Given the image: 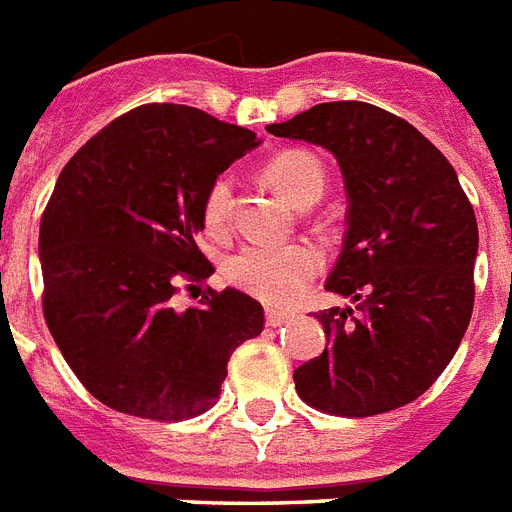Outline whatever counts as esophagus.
<instances>
[{"label": "esophagus", "instance_id": "obj_1", "mask_svg": "<svg viewBox=\"0 0 512 512\" xmlns=\"http://www.w3.org/2000/svg\"><path fill=\"white\" fill-rule=\"evenodd\" d=\"M288 319H291L288 311H278V309L265 311V322H268V327H281V324H286Z\"/></svg>", "mask_w": 512, "mask_h": 512}]
</instances>
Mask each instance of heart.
Returning a JSON list of instances; mask_svg holds the SVG:
<instances>
[{
  "mask_svg": "<svg viewBox=\"0 0 512 512\" xmlns=\"http://www.w3.org/2000/svg\"><path fill=\"white\" fill-rule=\"evenodd\" d=\"M265 177L293 206H311L327 182L319 157L304 149H286L265 164ZM229 175H219L203 195V224L208 231H224L231 213ZM322 268V252L314 244H244L224 260V278L239 291L265 304H293Z\"/></svg>",
  "mask_w": 512,
  "mask_h": 512,
  "instance_id": "b5f03b06",
  "label": "heart"
}]
</instances>
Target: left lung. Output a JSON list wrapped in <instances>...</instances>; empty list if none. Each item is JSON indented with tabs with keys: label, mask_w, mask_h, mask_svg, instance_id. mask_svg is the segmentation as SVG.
Returning <instances> with one entry per match:
<instances>
[{
	"label": "left lung",
	"mask_w": 512,
	"mask_h": 512,
	"mask_svg": "<svg viewBox=\"0 0 512 512\" xmlns=\"http://www.w3.org/2000/svg\"><path fill=\"white\" fill-rule=\"evenodd\" d=\"M324 146L348 190V231L319 311L327 348L293 371L309 407L371 417L415 402L459 348L474 309L479 231L456 170L415 126L358 100L322 102L268 126Z\"/></svg>",
	"instance_id": "8db88e82"
}]
</instances>
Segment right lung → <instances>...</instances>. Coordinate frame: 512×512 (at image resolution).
I'll use <instances>...</instances> for the list:
<instances>
[{
	"mask_svg": "<svg viewBox=\"0 0 512 512\" xmlns=\"http://www.w3.org/2000/svg\"><path fill=\"white\" fill-rule=\"evenodd\" d=\"M247 128L188 105L118 115L61 170L41 216L43 317L69 368L110 410L177 422L211 410L231 353L262 332L247 293L208 288L175 311L180 283L213 273L198 250L203 195L244 151Z\"/></svg>",
	"mask_w": 512,
	"mask_h": 512,
	"instance_id": "right-lung-1",
	"label": "right lung"
}]
</instances>
